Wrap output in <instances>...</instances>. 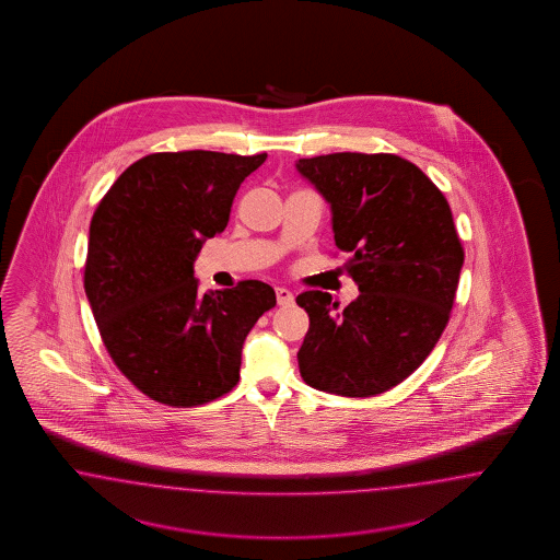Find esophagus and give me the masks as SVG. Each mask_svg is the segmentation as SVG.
<instances>
[{
  "label": "esophagus",
  "mask_w": 560,
  "mask_h": 560,
  "mask_svg": "<svg viewBox=\"0 0 560 560\" xmlns=\"http://www.w3.org/2000/svg\"><path fill=\"white\" fill-rule=\"evenodd\" d=\"M275 293H277V304L279 305H291L293 304V293L285 288H277L275 289Z\"/></svg>",
  "instance_id": "obj_1"
}]
</instances>
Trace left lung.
<instances>
[{
    "label": "left lung",
    "instance_id": "obj_1",
    "mask_svg": "<svg viewBox=\"0 0 560 560\" xmlns=\"http://www.w3.org/2000/svg\"><path fill=\"white\" fill-rule=\"evenodd\" d=\"M332 211L337 248L359 288L340 310L304 291L310 328L298 353L305 384L365 398L390 390L438 345L464 265L452 209L421 168L394 153L340 152L295 164Z\"/></svg>",
    "mask_w": 560,
    "mask_h": 560
}]
</instances>
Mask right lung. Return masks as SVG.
I'll list each match as a JSON object with an SVG mask.
<instances>
[{
	"mask_svg": "<svg viewBox=\"0 0 560 560\" xmlns=\"http://www.w3.org/2000/svg\"><path fill=\"white\" fill-rule=\"evenodd\" d=\"M267 153H150L120 174L90 221L84 288L120 373L155 402H211L240 380L242 345L277 304L271 285L199 291L192 262L230 221Z\"/></svg>",
	"mask_w": 560,
	"mask_h": 560,
	"instance_id": "1",
	"label": "right lung"
}]
</instances>
